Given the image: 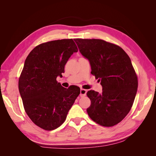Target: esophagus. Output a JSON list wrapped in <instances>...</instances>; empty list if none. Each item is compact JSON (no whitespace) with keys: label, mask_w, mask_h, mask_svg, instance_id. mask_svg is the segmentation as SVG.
I'll use <instances>...</instances> for the list:
<instances>
[{"label":"esophagus","mask_w":156,"mask_h":156,"mask_svg":"<svg viewBox=\"0 0 156 156\" xmlns=\"http://www.w3.org/2000/svg\"><path fill=\"white\" fill-rule=\"evenodd\" d=\"M87 90L85 89H83V88H81V90H80V96L83 97V96H85L87 95Z\"/></svg>","instance_id":"obj_1"}]
</instances>
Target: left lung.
Here are the masks:
<instances>
[{"mask_svg": "<svg viewBox=\"0 0 156 156\" xmlns=\"http://www.w3.org/2000/svg\"><path fill=\"white\" fill-rule=\"evenodd\" d=\"M80 53L88 60L91 73L101 81L102 93L90 90L87 109L90 119L102 126L123 120L133 105L137 77L129 56L119 46L99 39H75Z\"/></svg>", "mask_w": 156, "mask_h": 156, "instance_id": "left-lung-1", "label": "left lung"}]
</instances>
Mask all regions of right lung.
<instances>
[{
  "instance_id": "obj_1",
  "label": "right lung",
  "mask_w": 156,
  "mask_h": 156,
  "mask_svg": "<svg viewBox=\"0 0 156 156\" xmlns=\"http://www.w3.org/2000/svg\"><path fill=\"white\" fill-rule=\"evenodd\" d=\"M72 39L46 42L36 46L27 57L19 79V90L27 115L45 130L62 125L80 94L76 86L66 88L56 81L73 53Z\"/></svg>"
}]
</instances>
